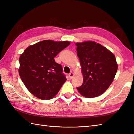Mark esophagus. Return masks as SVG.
I'll return each mask as SVG.
<instances>
[{"label": "esophagus", "instance_id": "obj_1", "mask_svg": "<svg viewBox=\"0 0 134 134\" xmlns=\"http://www.w3.org/2000/svg\"><path fill=\"white\" fill-rule=\"evenodd\" d=\"M73 76H74V73H73V72H71L69 74V77L70 79H72L73 77Z\"/></svg>", "mask_w": 134, "mask_h": 134}]
</instances>
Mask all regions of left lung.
Segmentation results:
<instances>
[{
    "label": "left lung",
    "instance_id": "8db88e82",
    "mask_svg": "<svg viewBox=\"0 0 134 134\" xmlns=\"http://www.w3.org/2000/svg\"><path fill=\"white\" fill-rule=\"evenodd\" d=\"M83 76V83L77 87L87 98L99 96L114 80L118 65L114 54L100 44L91 41L76 43Z\"/></svg>",
    "mask_w": 134,
    "mask_h": 134
}]
</instances>
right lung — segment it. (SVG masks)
I'll return each mask as SVG.
<instances>
[{
    "mask_svg": "<svg viewBox=\"0 0 134 134\" xmlns=\"http://www.w3.org/2000/svg\"><path fill=\"white\" fill-rule=\"evenodd\" d=\"M70 44L68 41H41L25 49L20 57L19 75L26 88L43 100L54 97L66 81L61 64L54 60Z\"/></svg>",
    "mask_w": 134,
    "mask_h": 134,
    "instance_id": "right-lung-1",
    "label": "right lung"
}]
</instances>
